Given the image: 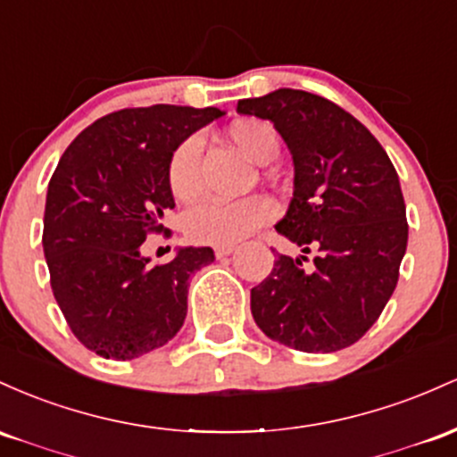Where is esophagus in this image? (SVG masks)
<instances>
[{
    "label": "esophagus",
    "mask_w": 457,
    "mask_h": 457,
    "mask_svg": "<svg viewBox=\"0 0 457 457\" xmlns=\"http://www.w3.org/2000/svg\"><path fill=\"white\" fill-rule=\"evenodd\" d=\"M235 250H237L235 245H215V256H218V259H222V256L233 254Z\"/></svg>",
    "instance_id": "esophagus-1"
}]
</instances>
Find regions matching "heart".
<instances>
[{
    "label": "heart",
    "instance_id": "1",
    "mask_svg": "<svg viewBox=\"0 0 457 457\" xmlns=\"http://www.w3.org/2000/svg\"><path fill=\"white\" fill-rule=\"evenodd\" d=\"M227 137L235 148L256 163H268L278 155V133L265 120L242 118L227 127ZM201 137L192 136L174 148L168 163V186L179 201L196 198ZM274 218V204L263 196L239 198V201H204L194 207L186 218V230L198 244L230 245L248 237L253 230Z\"/></svg>",
    "mask_w": 457,
    "mask_h": 457
}]
</instances>
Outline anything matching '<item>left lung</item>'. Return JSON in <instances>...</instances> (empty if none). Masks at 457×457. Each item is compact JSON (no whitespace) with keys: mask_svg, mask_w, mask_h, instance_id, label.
Instances as JSON below:
<instances>
[{"mask_svg":"<svg viewBox=\"0 0 457 457\" xmlns=\"http://www.w3.org/2000/svg\"><path fill=\"white\" fill-rule=\"evenodd\" d=\"M239 114L274 122L294 160V196L276 230L300 245L278 254L250 291L271 341L328 353L361 339L391 300L408 245L406 204L386 151L324 96L278 88L242 99ZM318 256L304 266L305 254Z\"/></svg>","mask_w":457,"mask_h":457,"instance_id":"obj_1","label":"left lung"}]
</instances>
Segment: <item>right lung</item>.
<instances>
[{
    "label": "right lung",
    "mask_w": 457,
    "mask_h": 457,
    "mask_svg": "<svg viewBox=\"0 0 457 457\" xmlns=\"http://www.w3.org/2000/svg\"><path fill=\"white\" fill-rule=\"evenodd\" d=\"M218 107L151 105L107 114L71 142L51 177L43 250L66 324L88 350L131 361L181 330L189 276L213 263L212 248H177L151 265L140 253L174 207L168 163Z\"/></svg>",
    "instance_id": "obj_1"
}]
</instances>
